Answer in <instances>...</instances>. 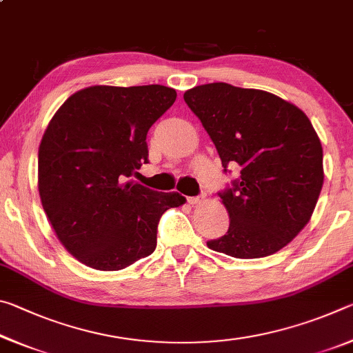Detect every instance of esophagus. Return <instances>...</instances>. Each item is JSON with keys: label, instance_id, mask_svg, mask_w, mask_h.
Segmentation results:
<instances>
[{"label": "esophagus", "instance_id": "obj_1", "mask_svg": "<svg viewBox=\"0 0 353 353\" xmlns=\"http://www.w3.org/2000/svg\"><path fill=\"white\" fill-rule=\"evenodd\" d=\"M207 196L205 194H201V196H193V198H188V204L191 205H198V204H202V202L205 201Z\"/></svg>", "mask_w": 353, "mask_h": 353}]
</instances>
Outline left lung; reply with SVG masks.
Returning <instances> with one entry per match:
<instances>
[{
  "label": "left lung",
  "instance_id": "left-lung-1",
  "mask_svg": "<svg viewBox=\"0 0 353 353\" xmlns=\"http://www.w3.org/2000/svg\"><path fill=\"white\" fill-rule=\"evenodd\" d=\"M227 171L240 179L219 193L225 235L207 243L235 259H261L285 248L308 224L324 183L322 145L308 117L270 92L213 82L183 93Z\"/></svg>",
  "mask_w": 353,
  "mask_h": 353
}]
</instances>
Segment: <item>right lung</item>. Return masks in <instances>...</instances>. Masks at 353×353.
<instances>
[{
	"mask_svg": "<svg viewBox=\"0 0 353 353\" xmlns=\"http://www.w3.org/2000/svg\"><path fill=\"white\" fill-rule=\"evenodd\" d=\"M165 85L82 88L51 118L39 146V194L63 248L98 271L151 255L157 224L185 204L128 181L148 163L149 128L174 104Z\"/></svg>",
	"mask_w": 353,
	"mask_h": 353,
	"instance_id": "right-lung-1",
	"label": "right lung"
}]
</instances>
